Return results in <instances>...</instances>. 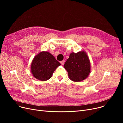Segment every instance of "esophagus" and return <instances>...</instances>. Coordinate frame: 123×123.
Returning a JSON list of instances; mask_svg holds the SVG:
<instances>
[{
    "instance_id": "34e87169",
    "label": "esophagus",
    "mask_w": 123,
    "mask_h": 123,
    "mask_svg": "<svg viewBox=\"0 0 123 123\" xmlns=\"http://www.w3.org/2000/svg\"><path fill=\"white\" fill-rule=\"evenodd\" d=\"M61 64H62V65H63L64 64V63H65V61L63 60V61H61Z\"/></svg>"
}]
</instances>
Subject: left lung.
<instances>
[{
    "label": "left lung",
    "mask_w": 123,
    "mask_h": 123,
    "mask_svg": "<svg viewBox=\"0 0 123 123\" xmlns=\"http://www.w3.org/2000/svg\"><path fill=\"white\" fill-rule=\"evenodd\" d=\"M69 79L74 81H80L86 79L90 72V62L84 51L71 53L64 64Z\"/></svg>",
    "instance_id": "left-lung-1"
}]
</instances>
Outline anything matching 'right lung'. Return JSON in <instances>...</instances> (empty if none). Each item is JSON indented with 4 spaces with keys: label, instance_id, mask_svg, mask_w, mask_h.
Masks as SVG:
<instances>
[{
    "label": "right lung",
    "instance_id": "right-lung-1",
    "mask_svg": "<svg viewBox=\"0 0 123 123\" xmlns=\"http://www.w3.org/2000/svg\"><path fill=\"white\" fill-rule=\"evenodd\" d=\"M60 65L51 53L43 51L33 59L31 66V72L36 79L46 81L50 79L55 69Z\"/></svg>",
    "mask_w": 123,
    "mask_h": 123
}]
</instances>
